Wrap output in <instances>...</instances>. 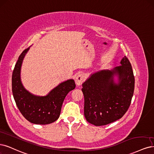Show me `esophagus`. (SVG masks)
Wrapping results in <instances>:
<instances>
[{
  "label": "esophagus",
  "mask_w": 154,
  "mask_h": 154,
  "mask_svg": "<svg viewBox=\"0 0 154 154\" xmlns=\"http://www.w3.org/2000/svg\"><path fill=\"white\" fill-rule=\"evenodd\" d=\"M84 79H85V76L83 74H79L75 79V83L76 84V85L77 86L82 85V84L84 82Z\"/></svg>",
  "instance_id": "34e87169"
}]
</instances>
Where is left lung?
Instances as JSON below:
<instances>
[{"instance_id": "obj_1", "label": "left lung", "mask_w": 154, "mask_h": 154, "mask_svg": "<svg viewBox=\"0 0 154 154\" xmlns=\"http://www.w3.org/2000/svg\"><path fill=\"white\" fill-rule=\"evenodd\" d=\"M112 70L95 72L82 84L84 115L87 122L101 126L121 119L129 109L134 90V76L126 57ZM118 77L114 82V77Z\"/></svg>"}]
</instances>
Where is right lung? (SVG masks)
I'll return each instance as SVG.
<instances>
[{
	"instance_id": "add662e5",
	"label": "right lung",
	"mask_w": 154,
	"mask_h": 154,
	"mask_svg": "<svg viewBox=\"0 0 154 154\" xmlns=\"http://www.w3.org/2000/svg\"><path fill=\"white\" fill-rule=\"evenodd\" d=\"M30 47L20 55L12 75V92L15 103L24 117L35 124L46 125L59 119L62 105L67 94L75 89L72 79L60 83L45 96L35 95L24 88L21 82L20 72L23 60Z\"/></svg>"
}]
</instances>
